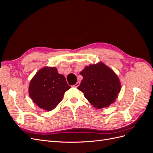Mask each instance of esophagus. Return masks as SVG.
I'll use <instances>...</instances> for the list:
<instances>
[{
  "label": "esophagus",
  "instance_id": "esophagus-1",
  "mask_svg": "<svg viewBox=\"0 0 153 153\" xmlns=\"http://www.w3.org/2000/svg\"><path fill=\"white\" fill-rule=\"evenodd\" d=\"M80 84V82H77L76 83V84H75V85H74L73 86H74V87H78V86H79Z\"/></svg>",
  "mask_w": 153,
  "mask_h": 153
}]
</instances>
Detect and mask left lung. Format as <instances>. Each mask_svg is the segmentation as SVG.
<instances>
[{"label": "left lung", "instance_id": "obj_1", "mask_svg": "<svg viewBox=\"0 0 153 153\" xmlns=\"http://www.w3.org/2000/svg\"><path fill=\"white\" fill-rule=\"evenodd\" d=\"M83 80L78 89L95 108L108 107L121 91V83L112 69L103 62L86 66L80 73Z\"/></svg>", "mask_w": 153, "mask_h": 153}]
</instances>
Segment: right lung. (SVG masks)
I'll list each match as a JSON object with an SVG mask.
<instances>
[{"label":"right lung","mask_w":153,"mask_h":153,"mask_svg":"<svg viewBox=\"0 0 153 153\" xmlns=\"http://www.w3.org/2000/svg\"><path fill=\"white\" fill-rule=\"evenodd\" d=\"M70 88L65 77L58 73L56 68L45 67L30 80L29 93L39 108L51 111L61 102L64 94Z\"/></svg>","instance_id":"1"}]
</instances>
